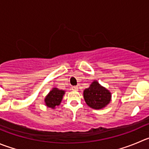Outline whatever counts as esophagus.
<instances>
[{"label":"esophagus","instance_id":"1","mask_svg":"<svg viewBox=\"0 0 149 149\" xmlns=\"http://www.w3.org/2000/svg\"><path fill=\"white\" fill-rule=\"evenodd\" d=\"M72 89L73 91H78V86H73V87L72 88Z\"/></svg>","mask_w":149,"mask_h":149}]
</instances>
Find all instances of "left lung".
Listing matches in <instances>:
<instances>
[{"label":"left lung","mask_w":149,"mask_h":149,"mask_svg":"<svg viewBox=\"0 0 149 149\" xmlns=\"http://www.w3.org/2000/svg\"><path fill=\"white\" fill-rule=\"evenodd\" d=\"M85 102L90 107L96 110L104 108L111 100V93L94 80L89 88L83 91Z\"/></svg>","instance_id":"8db88e82"}]
</instances>
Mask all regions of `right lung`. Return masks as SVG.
Segmentation results:
<instances>
[{
    "label": "right lung",
    "mask_w": 149,
    "mask_h": 149,
    "mask_svg": "<svg viewBox=\"0 0 149 149\" xmlns=\"http://www.w3.org/2000/svg\"><path fill=\"white\" fill-rule=\"evenodd\" d=\"M64 93L65 91L59 90L57 88H53L45 99L46 106L52 109H54L56 106H58L61 102Z\"/></svg>",
    "instance_id": "1"
}]
</instances>
